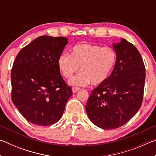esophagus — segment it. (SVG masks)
<instances>
[{"instance_id":"esophagus-1","label":"esophagus","mask_w":156,"mask_h":156,"mask_svg":"<svg viewBox=\"0 0 156 156\" xmlns=\"http://www.w3.org/2000/svg\"><path fill=\"white\" fill-rule=\"evenodd\" d=\"M79 90H80V88H78V87H73L72 88V91H73V94L76 93V92H77Z\"/></svg>"}]
</instances>
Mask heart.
<instances>
[{
	"mask_svg": "<svg viewBox=\"0 0 156 156\" xmlns=\"http://www.w3.org/2000/svg\"><path fill=\"white\" fill-rule=\"evenodd\" d=\"M116 61V53L111 47L82 43L72 48V54L62 53L58 59V65L62 74L70 78L73 86H85L91 83L99 85L106 81L112 72Z\"/></svg>",
	"mask_w": 156,
	"mask_h": 156,
	"instance_id": "heart-1",
	"label": "heart"
}]
</instances>
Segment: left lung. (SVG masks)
I'll return each mask as SVG.
<instances>
[{
    "instance_id": "8db88e82",
    "label": "left lung",
    "mask_w": 156,
    "mask_h": 156,
    "mask_svg": "<svg viewBox=\"0 0 156 156\" xmlns=\"http://www.w3.org/2000/svg\"><path fill=\"white\" fill-rule=\"evenodd\" d=\"M112 44L114 68L107 80L92 91L85 107L91 122L103 129L120 127L138 112L145 82L144 65L136 47L124 38Z\"/></svg>"
}]
</instances>
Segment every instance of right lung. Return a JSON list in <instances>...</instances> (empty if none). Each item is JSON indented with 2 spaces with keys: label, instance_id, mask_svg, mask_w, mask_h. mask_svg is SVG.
Masks as SVG:
<instances>
[{
  "label": "right lung",
  "instance_id": "1",
  "mask_svg": "<svg viewBox=\"0 0 156 156\" xmlns=\"http://www.w3.org/2000/svg\"><path fill=\"white\" fill-rule=\"evenodd\" d=\"M68 43L65 37L43 36L20 50L11 72L12 100L31 123L49 126L64 112L72 90L60 75L58 59Z\"/></svg>",
  "mask_w": 156,
  "mask_h": 156
}]
</instances>
